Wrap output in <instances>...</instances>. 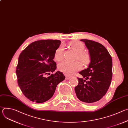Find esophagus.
I'll use <instances>...</instances> for the list:
<instances>
[{"instance_id": "obj_1", "label": "esophagus", "mask_w": 128, "mask_h": 128, "mask_svg": "<svg viewBox=\"0 0 128 128\" xmlns=\"http://www.w3.org/2000/svg\"><path fill=\"white\" fill-rule=\"evenodd\" d=\"M65 77H66V80H69L71 78V76H68V75H66L65 74Z\"/></svg>"}]
</instances>
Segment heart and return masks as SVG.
I'll return each instance as SVG.
<instances>
[{
  "mask_svg": "<svg viewBox=\"0 0 128 128\" xmlns=\"http://www.w3.org/2000/svg\"><path fill=\"white\" fill-rule=\"evenodd\" d=\"M70 46L73 50L76 53V59H78L84 65H87L90 62V56L89 53L83 52L85 48L84 45L80 42H72ZM63 46H59L55 51L54 58L58 61H61L63 59ZM82 66L78 62H69L64 61L58 65L59 70L67 75H71L80 69Z\"/></svg>",
  "mask_w": 128,
  "mask_h": 128,
  "instance_id": "1",
  "label": "heart"
}]
</instances>
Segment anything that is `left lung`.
I'll use <instances>...</instances> for the list:
<instances>
[{
	"label": "left lung",
	"mask_w": 128,
	"mask_h": 128,
	"mask_svg": "<svg viewBox=\"0 0 128 128\" xmlns=\"http://www.w3.org/2000/svg\"><path fill=\"white\" fill-rule=\"evenodd\" d=\"M80 40L84 42L88 50L90 62L88 68L79 72L83 78H78V84L75 87V92L80 100L92 104L100 100L110 86L112 60L107 49L101 44L88 40Z\"/></svg>",
	"instance_id": "obj_1"
}]
</instances>
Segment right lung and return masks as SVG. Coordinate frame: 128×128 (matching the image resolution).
Returning a JSON list of instances; mask_svg holds the SVG:
<instances>
[{
	"label": "right lung",
	"instance_id": "right-lung-1",
	"mask_svg": "<svg viewBox=\"0 0 128 128\" xmlns=\"http://www.w3.org/2000/svg\"><path fill=\"white\" fill-rule=\"evenodd\" d=\"M60 44L59 40H38L20 54L16 71L18 84L30 101L38 103L48 101L52 97L58 84L65 80L62 72L53 74L57 68L53 60L54 53Z\"/></svg>",
	"mask_w": 128,
	"mask_h": 128
}]
</instances>
